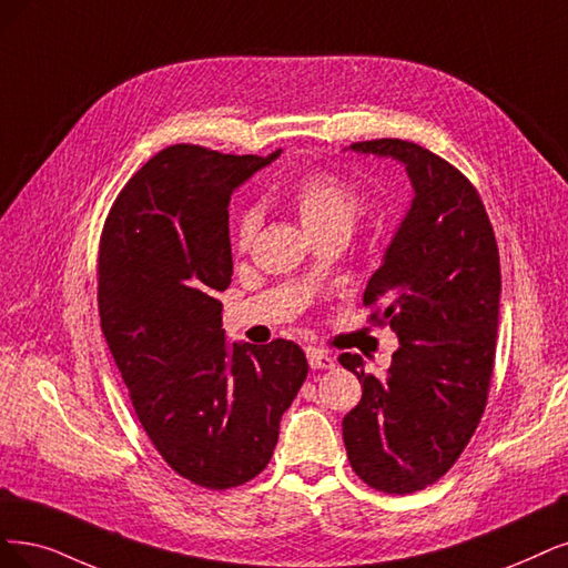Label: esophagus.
Segmentation results:
<instances>
[{
  "instance_id": "esophagus-1",
  "label": "esophagus",
  "mask_w": 568,
  "mask_h": 568,
  "mask_svg": "<svg viewBox=\"0 0 568 568\" xmlns=\"http://www.w3.org/2000/svg\"><path fill=\"white\" fill-rule=\"evenodd\" d=\"M306 358H308L311 369H332L334 367V358L323 348H306Z\"/></svg>"
}]
</instances>
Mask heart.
<instances>
[{
    "instance_id": "b5f03b06",
    "label": "heart",
    "mask_w": 568,
    "mask_h": 568,
    "mask_svg": "<svg viewBox=\"0 0 568 568\" xmlns=\"http://www.w3.org/2000/svg\"><path fill=\"white\" fill-rule=\"evenodd\" d=\"M287 203L295 207L308 234H348L361 215V194L355 184L332 171H308L285 189ZM260 229V210L245 207L239 215L234 239L239 247H247Z\"/></svg>"
}]
</instances>
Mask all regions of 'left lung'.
Here are the masks:
<instances>
[{
  "label": "left lung",
  "mask_w": 568,
  "mask_h": 568,
  "mask_svg": "<svg viewBox=\"0 0 568 568\" xmlns=\"http://www.w3.org/2000/svg\"><path fill=\"white\" fill-rule=\"evenodd\" d=\"M363 154L407 165L414 201L363 295L374 325L400 339L386 376L361 355L339 363L363 384L344 416V445L367 487L414 494L443 477L485 414L496 358L500 262L475 184L426 146L376 138Z\"/></svg>",
  "instance_id": "obj_1"
}]
</instances>
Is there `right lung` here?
I'll use <instances>...</instances> for the list:
<instances>
[{"label":"right lung","mask_w":568,"mask_h":568,"mask_svg":"<svg viewBox=\"0 0 568 568\" xmlns=\"http://www.w3.org/2000/svg\"><path fill=\"white\" fill-rule=\"evenodd\" d=\"M271 156L171 144L119 192L102 226L98 308L135 416L180 477L213 491L257 477L308 363L287 339L226 346L229 199Z\"/></svg>","instance_id":"right-lung-1"}]
</instances>
